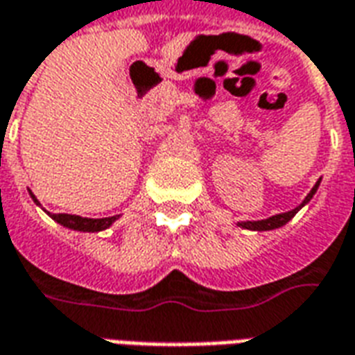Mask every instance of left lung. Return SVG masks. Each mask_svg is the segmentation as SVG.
<instances>
[{"mask_svg": "<svg viewBox=\"0 0 355 355\" xmlns=\"http://www.w3.org/2000/svg\"><path fill=\"white\" fill-rule=\"evenodd\" d=\"M320 182H321V178L315 182V184H313V188L310 190V193L306 196L304 200H302V203L297 205L295 209L287 211V213H279V215L268 216V218H262V220H243V223H238V226L239 228H243V230H254V232H268V230H275V228H282V226H285V224L289 223L293 216L297 215L300 209L304 207L306 203H310V200L315 196L318 188H320Z\"/></svg>", "mask_w": 355, "mask_h": 355, "instance_id": "obj_1", "label": "left lung"}]
</instances>
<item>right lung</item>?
Instances as JSON below:
<instances>
[{
  "label": "right lung",
  "instance_id": "right-lung-1",
  "mask_svg": "<svg viewBox=\"0 0 355 355\" xmlns=\"http://www.w3.org/2000/svg\"><path fill=\"white\" fill-rule=\"evenodd\" d=\"M28 193H30V198L34 200L35 205H37V207H42V203L37 201V198L32 193V190H28ZM43 211H45V209H43ZM45 213H47V211H45ZM47 215H49L55 223L60 224V226H64V228H68V230H76V232H102V230H106V228H110V226L119 218V215L106 216V218H83V216L80 215H66V213H60V215L47 213Z\"/></svg>",
  "mask_w": 355,
  "mask_h": 355
}]
</instances>
